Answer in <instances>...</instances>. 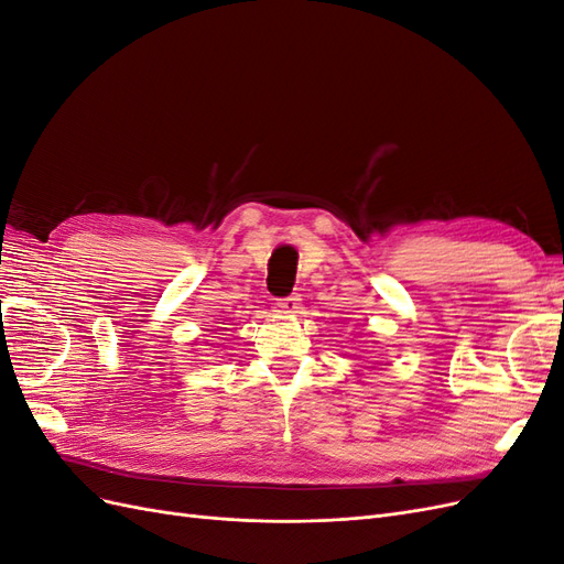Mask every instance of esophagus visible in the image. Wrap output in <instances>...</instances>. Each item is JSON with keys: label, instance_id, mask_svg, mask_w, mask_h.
Instances as JSON below:
<instances>
[{"label": "esophagus", "instance_id": "obj_1", "mask_svg": "<svg viewBox=\"0 0 564 564\" xmlns=\"http://www.w3.org/2000/svg\"><path fill=\"white\" fill-rule=\"evenodd\" d=\"M301 311V296H286V299H280L275 303V313L280 317H296V313Z\"/></svg>", "mask_w": 564, "mask_h": 564}]
</instances>
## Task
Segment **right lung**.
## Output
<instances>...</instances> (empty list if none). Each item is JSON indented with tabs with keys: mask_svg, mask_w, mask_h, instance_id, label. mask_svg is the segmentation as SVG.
<instances>
[{
	"mask_svg": "<svg viewBox=\"0 0 564 564\" xmlns=\"http://www.w3.org/2000/svg\"><path fill=\"white\" fill-rule=\"evenodd\" d=\"M216 332H224V327H220V329H216Z\"/></svg>",
	"mask_w": 564,
	"mask_h": 564,
	"instance_id": "right-lung-1",
	"label": "right lung"
}]
</instances>
